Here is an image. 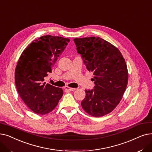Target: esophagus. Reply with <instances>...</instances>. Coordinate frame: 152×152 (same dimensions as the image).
<instances>
[{
  "label": "esophagus",
  "mask_w": 152,
  "mask_h": 152,
  "mask_svg": "<svg viewBox=\"0 0 152 152\" xmlns=\"http://www.w3.org/2000/svg\"><path fill=\"white\" fill-rule=\"evenodd\" d=\"M64 89L66 90H67V91H75L76 90V88H70V87H69V86H65Z\"/></svg>",
  "instance_id": "34e87169"
}]
</instances>
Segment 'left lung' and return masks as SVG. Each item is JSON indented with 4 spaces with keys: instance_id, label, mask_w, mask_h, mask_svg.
<instances>
[{
    "instance_id": "obj_1",
    "label": "left lung",
    "mask_w": 152,
    "mask_h": 152,
    "mask_svg": "<svg viewBox=\"0 0 152 152\" xmlns=\"http://www.w3.org/2000/svg\"><path fill=\"white\" fill-rule=\"evenodd\" d=\"M77 53L89 71L95 86L85 90L81 102L83 110L94 117L110 113L118 106L128 82L127 65L120 50L99 37L75 38Z\"/></svg>"
}]
</instances>
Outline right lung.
I'll return each mask as SVG.
<instances>
[{"label":"right lung","mask_w":152,"mask_h":152,"mask_svg":"<svg viewBox=\"0 0 152 152\" xmlns=\"http://www.w3.org/2000/svg\"><path fill=\"white\" fill-rule=\"evenodd\" d=\"M69 41V38L43 36L29 45L20 57L15 71V85L25 104L35 113L51 112L62 96V88L44 81Z\"/></svg>","instance_id":"add662e5"}]
</instances>
